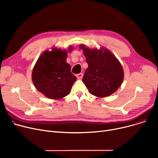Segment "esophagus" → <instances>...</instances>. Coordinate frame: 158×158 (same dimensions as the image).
Here are the masks:
<instances>
[{"label":"esophagus","instance_id":"34e87169","mask_svg":"<svg viewBox=\"0 0 158 158\" xmlns=\"http://www.w3.org/2000/svg\"><path fill=\"white\" fill-rule=\"evenodd\" d=\"M76 77H77V79H82V77H83V73H78V74H77V75H76Z\"/></svg>","mask_w":158,"mask_h":158}]
</instances>
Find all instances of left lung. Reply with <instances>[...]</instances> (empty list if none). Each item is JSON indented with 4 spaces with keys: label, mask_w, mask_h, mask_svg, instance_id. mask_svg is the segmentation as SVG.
Segmentation results:
<instances>
[{
    "label": "left lung",
    "mask_w": 158,
    "mask_h": 158,
    "mask_svg": "<svg viewBox=\"0 0 158 158\" xmlns=\"http://www.w3.org/2000/svg\"><path fill=\"white\" fill-rule=\"evenodd\" d=\"M88 64L82 81L91 94L106 97L114 94L121 86L124 77L120 61L107 48H89L79 45Z\"/></svg>",
    "instance_id": "left-lung-1"
}]
</instances>
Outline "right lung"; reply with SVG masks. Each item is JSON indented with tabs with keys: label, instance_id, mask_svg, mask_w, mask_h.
<instances>
[{
	"label": "right lung",
	"instance_id": "right-lung-1",
	"mask_svg": "<svg viewBox=\"0 0 158 158\" xmlns=\"http://www.w3.org/2000/svg\"><path fill=\"white\" fill-rule=\"evenodd\" d=\"M68 50L52 47L45 51L36 62L32 72V81L38 92L48 98H63L70 93L77 77L71 73L70 65L66 63Z\"/></svg>",
	"mask_w": 158,
	"mask_h": 158
}]
</instances>
